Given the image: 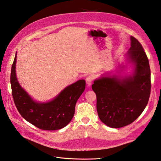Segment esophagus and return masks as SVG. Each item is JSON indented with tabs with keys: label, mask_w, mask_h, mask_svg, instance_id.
<instances>
[{
	"label": "esophagus",
	"mask_w": 161,
	"mask_h": 161,
	"mask_svg": "<svg viewBox=\"0 0 161 161\" xmlns=\"http://www.w3.org/2000/svg\"><path fill=\"white\" fill-rule=\"evenodd\" d=\"M92 79H93V78H92L91 76H89L86 78V83L88 86H91L92 85Z\"/></svg>",
	"instance_id": "esophagus-1"
}]
</instances>
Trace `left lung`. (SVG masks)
<instances>
[{
	"label": "left lung",
	"instance_id": "8db88e82",
	"mask_svg": "<svg viewBox=\"0 0 161 161\" xmlns=\"http://www.w3.org/2000/svg\"><path fill=\"white\" fill-rule=\"evenodd\" d=\"M130 47L124 56L126 64L118 71L108 72L94 80L97 110L101 121L118 128L132 123L147 107L150 94V69L140 43L130 36ZM128 69L131 70L128 74Z\"/></svg>",
	"mask_w": 161,
	"mask_h": 161
}]
</instances>
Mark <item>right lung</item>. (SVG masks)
<instances>
[{"instance_id": "right-lung-1", "label": "right lung", "mask_w": 161, "mask_h": 161, "mask_svg": "<svg viewBox=\"0 0 161 161\" xmlns=\"http://www.w3.org/2000/svg\"><path fill=\"white\" fill-rule=\"evenodd\" d=\"M17 52L11 68V85L14 104L19 114L28 122L44 130L64 128L75 115L77 100L85 89L81 79L63 89L54 98L46 102L34 100L19 84L16 75Z\"/></svg>"}]
</instances>
